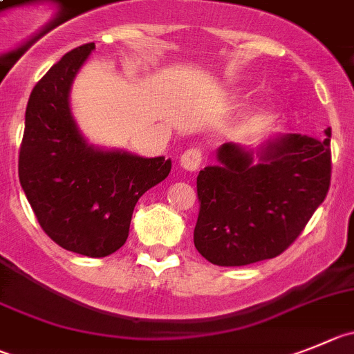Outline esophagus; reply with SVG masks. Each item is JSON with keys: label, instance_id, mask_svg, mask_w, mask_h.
<instances>
[{"label": "esophagus", "instance_id": "esophagus-1", "mask_svg": "<svg viewBox=\"0 0 354 354\" xmlns=\"http://www.w3.org/2000/svg\"><path fill=\"white\" fill-rule=\"evenodd\" d=\"M203 151H201V148H187V150L181 153L180 157V164L183 169L187 171H196L199 169V166L203 164Z\"/></svg>", "mask_w": 354, "mask_h": 354}]
</instances>
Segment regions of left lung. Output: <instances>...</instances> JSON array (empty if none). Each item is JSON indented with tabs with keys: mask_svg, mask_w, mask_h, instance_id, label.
<instances>
[{
	"mask_svg": "<svg viewBox=\"0 0 354 354\" xmlns=\"http://www.w3.org/2000/svg\"><path fill=\"white\" fill-rule=\"evenodd\" d=\"M325 134L323 140L286 134L257 151L234 143L218 148V166L204 167L197 176V252L222 267L281 255L328 194L330 129Z\"/></svg>",
	"mask_w": 354,
	"mask_h": 354,
	"instance_id": "obj_1",
	"label": "left lung"
}]
</instances>
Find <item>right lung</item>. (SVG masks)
<instances>
[{"instance_id":"right-lung-1","label":"right lung","mask_w":354,"mask_h":354,"mask_svg":"<svg viewBox=\"0 0 354 354\" xmlns=\"http://www.w3.org/2000/svg\"><path fill=\"white\" fill-rule=\"evenodd\" d=\"M94 48H73L32 88L19 180L43 232L68 252L101 259L124 246L138 199L166 180L171 160L85 143L69 111V88Z\"/></svg>"}]
</instances>
